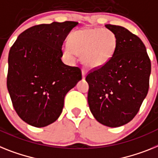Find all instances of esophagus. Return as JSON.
Masks as SVG:
<instances>
[{"label": "esophagus", "instance_id": "obj_1", "mask_svg": "<svg viewBox=\"0 0 158 158\" xmlns=\"http://www.w3.org/2000/svg\"><path fill=\"white\" fill-rule=\"evenodd\" d=\"M86 75H87V71H86L85 69H83L82 70V76H83V79H85Z\"/></svg>", "mask_w": 158, "mask_h": 158}]
</instances>
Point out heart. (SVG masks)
Instances as JSON below:
<instances>
[{
  "label": "heart",
  "instance_id": "b5f03b06",
  "mask_svg": "<svg viewBox=\"0 0 158 158\" xmlns=\"http://www.w3.org/2000/svg\"><path fill=\"white\" fill-rule=\"evenodd\" d=\"M69 47L63 49L67 56H81L88 68H99L108 64L116 54L117 38L113 32L100 28H85L71 33Z\"/></svg>",
  "mask_w": 158,
  "mask_h": 158
}]
</instances>
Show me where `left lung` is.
Returning <instances> with one entry per match:
<instances>
[{
	"label": "left lung",
	"mask_w": 158,
	"mask_h": 158,
	"mask_svg": "<svg viewBox=\"0 0 158 158\" xmlns=\"http://www.w3.org/2000/svg\"><path fill=\"white\" fill-rule=\"evenodd\" d=\"M117 38L116 54L104 67L86 76L87 101L95 120L116 128L134 118L149 87L151 63L140 38L120 26L106 25Z\"/></svg>",
	"instance_id": "8db88e82"
}]
</instances>
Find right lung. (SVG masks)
Here are the masks:
<instances>
[{
    "mask_svg": "<svg viewBox=\"0 0 158 158\" xmlns=\"http://www.w3.org/2000/svg\"><path fill=\"white\" fill-rule=\"evenodd\" d=\"M78 24L67 21L32 26L10 48L8 91L16 112L30 125L42 128L55 121L66 94L82 79L79 67L61 59L65 38Z\"/></svg>",
    "mask_w": 158,
    "mask_h": 158,
    "instance_id": "add662e5",
    "label": "right lung"
}]
</instances>
